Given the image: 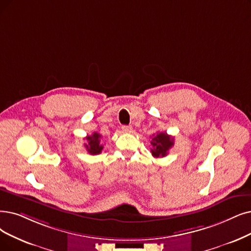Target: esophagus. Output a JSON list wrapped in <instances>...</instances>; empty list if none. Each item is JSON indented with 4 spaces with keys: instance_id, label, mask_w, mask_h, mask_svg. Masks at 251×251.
<instances>
[{
    "instance_id": "obj_1",
    "label": "esophagus",
    "mask_w": 251,
    "mask_h": 251,
    "mask_svg": "<svg viewBox=\"0 0 251 251\" xmlns=\"http://www.w3.org/2000/svg\"><path fill=\"white\" fill-rule=\"evenodd\" d=\"M122 129H123V132H124V133H131V132H132V129H133V127H132L131 126H123Z\"/></svg>"
}]
</instances>
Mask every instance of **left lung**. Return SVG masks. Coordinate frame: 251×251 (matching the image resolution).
Masks as SVG:
<instances>
[{"instance_id": "1", "label": "left lung", "mask_w": 251, "mask_h": 251, "mask_svg": "<svg viewBox=\"0 0 251 251\" xmlns=\"http://www.w3.org/2000/svg\"><path fill=\"white\" fill-rule=\"evenodd\" d=\"M150 143L152 145V155L154 157H164L174 145V138L167 133H157L152 135Z\"/></svg>"}]
</instances>
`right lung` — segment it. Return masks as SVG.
Instances as JSON below:
<instances>
[{
  "mask_svg": "<svg viewBox=\"0 0 251 251\" xmlns=\"http://www.w3.org/2000/svg\"><path fill=\"white\" fill-rule=\"evenodd\" d=\"M101 135H100L99 133L95 132L92 136H87L85 137L87 143L84 144V147L86 148L87 152L89 154H99L102 152L103 150V145L100 144V141H101Z\"/></svg>",
  "mask_w": 251,
  "mask_h": 251,
  "instance_id": "right-lung-1",
  "label": "right lung"
}]
</instances>
